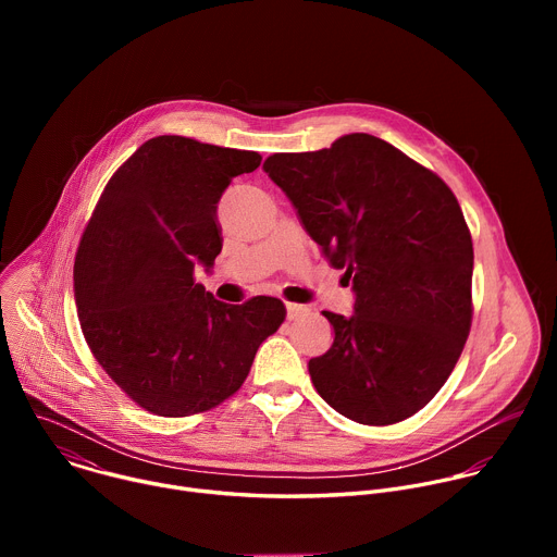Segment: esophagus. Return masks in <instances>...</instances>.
Here are the masks:
<instances>
[{
	"label": "esophagus",
	"instance_id": "obj_1",
	"mask_svg": "<svg viewBox=\"0 0 557 557\" xmlns=\"http://www.w3.org/2000/svg\"><path fill=\"white\" fill-rule=\"evenodd\" d=\"M308 312H310V308L304 306V304H286V317H288V320H297V317H304Z\"/></svg>",
	"mask_w": 557,
	"mask_h": 557
}]
</instances>
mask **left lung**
<instances>
[{
    "mask_svg": "<svg viewBox=\"0 0 557 557\" xmlns=\"http://www.w3.org/2000/svg\"><path fill=\"white\" fill-rule=\"evenodd\" d=\"M322 256L352 280L355 306L308 361L322 399L363 425L399 423L451 374L471 326L473 247L451 189L394 145L346 134L273 153L262 168Z\"/></svg>",
    "mask_w": 557,
    "mask_h": 557,
    "instance_id": "left-lung-1",
    "label": "left lung"
}]
</instances>
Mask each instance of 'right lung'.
Wrapping results in <instances>:
<instances>
[{
	"mask_svg": "<svg viewBox=\"0 0 557 557\" xmlns=\"http://www.w3.org/2000/svg\"><path fill=\"white\" fill-rule=\"evenodd\" d=\"M258 151L156 136L106 185L74 260L84 337L134 404L189 417L237 392L286 308L258 295L218 301L194 269L222 251L218 202L231 181L260 168Z\"/></svg>",
	"mask_w": 557,
	"mask_h": 557,
	"instance_id": "1",
	"label": "right lung"
}]
</instances>
